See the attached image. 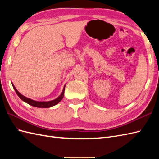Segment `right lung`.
Listing matches in <instances>:
<instances>
[{
    "label": "right lung",
    "mask_w": 159,
    "mask_h": 159,
    "mask_svg": "<svg viewBox=\"0 0 159 159\" xmlns=\"http://www.w3.org/2000/svg\"><path fill=\"white\" fill-rule=\"evenodd\" d=\"M12 85L13 87V89H14L16 93H17V95L20 97V99L23 100L24 102L28 103L29 104H30V105H31L33 107H39V108H49V107H51L56 105V104H58L60 101L63 99V96H64V91H65V87H64L62 93L61 94V96L57 98V99L54 100L49 101V102H37V101L31 100V99L22 96L21 93H20L18 92V90L16 89V87H14V85H13V84H12Z\"/></svg>",
    "instance_id": "obj_1"
}]
</instances>
